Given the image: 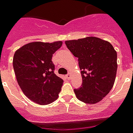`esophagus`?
<instances>
[{
	"instance_id": "1",
	"label": "esophagus",
	"mask_w": 133,
	"mask_h": 133,
	"mask_svg": "<svg viewBox=\"0 0 133 133\" xmlns=\"http://www.w3.org/2000/svg\"><path fill=\"white\" fill-rule=\"evenodd\" d=\"M66 78H67V79H68V80L70 79V78H71V74H69V73H68V74L66 75Z\"/></svg>"
}]
</instances>
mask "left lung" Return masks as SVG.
<instances>
[{"label": "left lung", "instance_id": "8db88e82", "mask_svg": "<svg viewBox=\"0 0 133 133\" xmlns=\"http://www.w3.org/2000/svg\"><path fill=\"white\" fill-rule=\"evenodd\" d=\"M66 47L78 58L82 84L74 89L77 98L95 104L112 88L117 72V52L108 41L95 37L66 41Z\"/></svg>", "mask_w": 133, "mask_h": 133}]
</instances>
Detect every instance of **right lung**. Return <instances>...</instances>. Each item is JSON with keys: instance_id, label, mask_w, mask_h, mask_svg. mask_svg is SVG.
Segmentation results:
<instances>
[{"instance_id": "add662e5", "label": "right lung", "mask_w": 133, "mask_h": 133, "mask_svg": "<svg viewBox=\"0 0 133 133\" xmlns=\"http://www.w3.org/2000/svg\"><path fill=\"white\" fill-rule=\"evenodd\" d=\"M61 46V41L32 42L14 55L13 68L18 84L35 103L49 104L58 97L64 81L54 73L52 57Z\"/></svg>"}]
</instances>
